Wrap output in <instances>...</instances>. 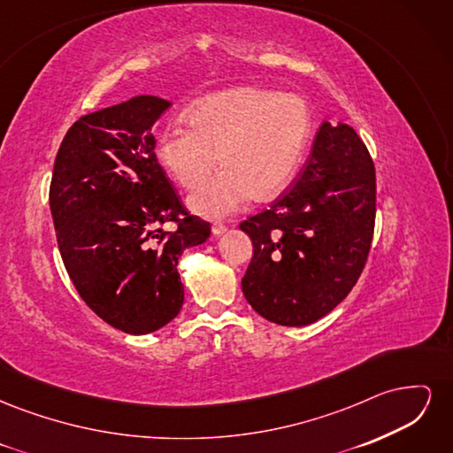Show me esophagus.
<instances>
[{"label":"esophagus","instance_id":"obj_1","mask_svg":"<svg viewBox=\"0 0 453 453\" xmlns=\"http://www.w3.org/2000/svg\"><path fill=\"white\" fill-rule=\"evenodd\" d=\"M211 232H213V236H221V234H225V232H226V226L221 225V223H215L211 226Z\"/></svg>","mask_w":453,"mask_h":453}]
</instances>
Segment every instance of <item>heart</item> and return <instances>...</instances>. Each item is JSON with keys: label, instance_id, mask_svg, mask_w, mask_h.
Segmentation results:
<instances>
[{"label": "heart", "instance_id": "heart-1", "mask_svg": "<svg viewBox=\"0 0 453 453\" xmlns=\"http://www.w3.org/2000/svg\"><path fill=\"white\" fill-rule=\"evenodd\" d=\"M158 138V158L183 188H197L216 165L226 170L188 198L202 217L225 219L251 196L270 200L291 183L311 132L304 98L238 87L200 100Z\"/></svg>", "mask_w": 453, "mask_h": 453}]
</instances>
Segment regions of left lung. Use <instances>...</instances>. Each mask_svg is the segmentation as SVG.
<instances>
[{
    "label": "left lung",
    "instance_id": "left-lung-1",
    "mask_svg": "<svg viewBox=\"0 0 453 453\" xmlns=\"http://www.w3.org/2000/svg\"><path fill=\"white\" fill-rule=\"evenodd\" d=\"M376 172L349 125L323 122L295 185L240 228L253 242L242 291L265 319L304 326L357 283L374 232Z\"/></svg>",
    "mask_w": 453,
    "mask_h": 453
}]
</instances>
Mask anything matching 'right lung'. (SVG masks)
<instances>
[{
  "mask_svg": "<svg viewBox=\"0 0 453 453\" xmlns=\"http://www.w3.org/2000/svg\"><path fill=\"white\" fill-rule=\"evenodd\" d=\"M170 102L135 96L81 117L54 160L50 213L77 293L111 326L149 334L183 306L177 263L210 238L188 215L155 155L150 132ZM178 223L175 233L159 225Z\"/></svg>",
  "mask_w": 453,
  "mask_h": 453,
  "instance_id": "1",
  "label": "right lung"
}]
</instances>
